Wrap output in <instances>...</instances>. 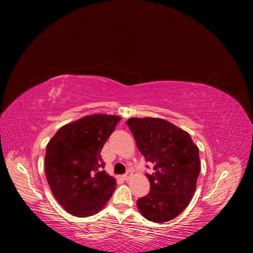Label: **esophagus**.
I'll list each match as a JSON object with an SVG mask.
<instances>
[{"label": "esophagus", "mask_w": 253, "mask_h": 253, "mask_svg": "<svg viewBox=\"0 0 253 253\" xmlns=\"http://www.w3.org/2000/svg\"><path fill=\"white\" fill-rule=\"evenodd\" d=\"M132 176H133V174H132V172L131 171H128L126 174H125L124 176H122V177H124V179L126 180V181H128L129 179L132 178Z\"/></svg>", "instance_id": "obj_1"}]
</instances>
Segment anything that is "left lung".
I'll return each instance as SVG.
<instances>
[{
  "mask_svg": "<svg viewBox=\"0 0 253 253\" xmlns=\"http://www.w3.org/2000/svg\"><path fill=\"white\" fill-rule=\"evenodd\" d=\"M126 124L145 162L150 192L137 201L142 216L154 223L169 221L187 208L201 171L200 152L188 132L160 118H129Z\"/></svg>",
  "mask_w": 253,
  "mask_h": 253,
  "instance_id": "left-lung-1",
  "label": "left lung"
}]
</instances>
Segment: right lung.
<instances>
[{
	"label": "right lung",
	"instance_id": "add662e5",
	"mask_svg": "<svg viewBox=\"0 0 253 253\" xmlns=\"http://www.w3.org/2000/svg\"><path fill=\"white\" fill-rule=\"evenodd\" d=\"M120 119L88 115L60 127L47 143L44 166L48 186L72 215L97 214L116 189V179L103 170L100 152Z\"/></svg>",
	"mask_w": 253,
	"mask_h": 253
}]
</instances>
